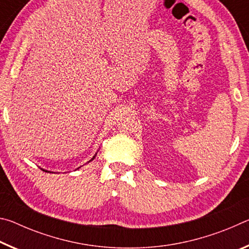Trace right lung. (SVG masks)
Masks as SVG:
<instances>
[{
  "instance_id": "right-lung-1",
  "label": "right lung",
  "mask_w": 249,
  "mask_h": 249,
  "mask_svg": "<svg viewBox=\"0 0 249 249\" xmlns=\"http://www.w3.org/2000/svg\"><path fill=\"white\" fill-rule=\"evenodd\" d=\"M95 156H96V154H95V155L93 156V157H92V158H91V160H89V161H88V162H90V161H92V160H93V159L95 158ZM79 168H80V167H79ZM79 168H78V169H79ZM41 170H43V171H46V172H50V171H48V170H45V169H41Z\"/></svg>"
}]
</instances>
